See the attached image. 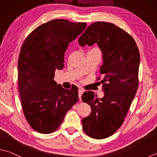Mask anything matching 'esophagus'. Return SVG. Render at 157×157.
<instances>
[{"label":"esophagus","instance_id":"esophagus-1","mask_svg":"<svg viewBox=\"0 0 157 157\" xmlns=\"http://www.w3.org/2000/svg\"><path fill=\"white\" fill-rule=\"evenodd\" d=\"M83 92H84V90H82V88L78 89V98H79L80 100H81V96H82V94Z\"/></svg>","mask_w":157,"mask_h":157}]
</instances>
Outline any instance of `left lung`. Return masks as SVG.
<instances>
[{"label": "left lung", "instance_id": "obj_1", "mask_svg": "<svg viewBox=\"0 0 157 157\" xmlns=\"http://www.w3.org/2000/svg\"><path fill=\"white\" fill-rule=\"evenodd\" d=\"M81 46L97 44L102 53L104 96L83 93L82 100L91 106L90 115L82 120V129L90 137H110L122 126L137 90L140 51L131 35L112 23L91 24L78 38ZM100 80V78H98Z\"/></svg>", "mask_w": 157, "mask_h": 157}]
</instances>
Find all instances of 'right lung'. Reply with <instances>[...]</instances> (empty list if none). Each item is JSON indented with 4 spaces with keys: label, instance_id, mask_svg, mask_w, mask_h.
Listing matches in <instances>:
<instances>
[{
    "label": "right lung",
    "instance_id": "add662e5",
    "mask_svg": "<svg viewBox=\"0 0 157 157\" xmlns=\"http://www.w3.org/2000/svg\"><path fill=\"white\" fill-rule=\"evenodd\" d=\"M86 26V22L52 20L38 26L23 42L17 63L22 108L26 121L40 133L56 131L78 102V88L66 90L53 79L55 71L63 68L69 43Z\"/></svg>",
    "mask_w": 157,
    "mask_h": 157
}]
</instances>
